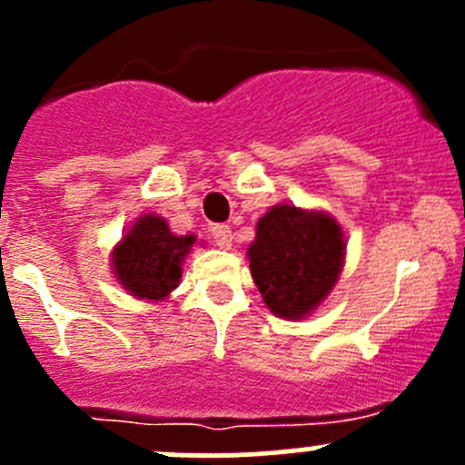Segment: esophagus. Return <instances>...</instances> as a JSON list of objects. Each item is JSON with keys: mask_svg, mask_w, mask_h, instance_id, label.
Segmentation results:
<instances>
[{"mask_svg": "<svg viewBox=\"0 0 465 465\" xmlns=\"http://www.w3.org/2000/svg\"><path fill=\"white\" fill-rule=\"evenodd\" d=\"M211 238H213V245L220 247V250H229L233 241V233L229 224H213L211 227Z\"/></svg>", "mask_w": 465, "mask_h": 465, "instance_id": "obj_1", "label": "esophagus"}]
</instances>
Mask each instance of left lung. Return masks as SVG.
Returning <instances> with one entry per match:
<instances>
[{
    "label": "left lung",
    "mask_w": 465,
    "mask_h": 465,
    "mask_svg": "<svg viewBox=\"0 0 465 465\" xmlns=\"http://www.w3.org/2000/svg\"><path fill=\"white\" fill-rule=\"evenodd\" d=\"M247 256L265 306L283 320H303L340 279L344 232L323 211L276 204L256 223Z\"/></svg>",
    "instance_id": "left-lung-1"
}]
</instances>
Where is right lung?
I'll return each instance as SVG.
<instances>
[{
    "label": "right lung",
    "mask_w": 465,
    "mask_h": 465,
    "mask_svg": "<svg viewBox=\"0 0 465 465\" xmlns=\"http://www.w3.org/2000/svg\"><path fill=\"white\" fill-rule=\"evenodd\" d=\"M195 236H175L159 215L145 213L112 252L116 281L133 297L163 302L180 285L182 262Z\"/></svg>",
    "instance_id": "1"
}]
</instances>
